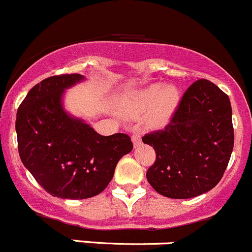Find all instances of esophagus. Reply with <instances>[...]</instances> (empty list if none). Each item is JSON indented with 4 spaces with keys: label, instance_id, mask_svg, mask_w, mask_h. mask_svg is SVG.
<instances>
[{
    "label": "esophagus",
    "instance_id": "obj_1",
    "mask_svg": "<svg viewBox=\"0 0 252 252\" xmlns=\"http://www.w3.org/2000/svg\"><path fill=\"white\" fill-rule=\"evenodd\" d=\"M131 140H133L134 146H138L139 144L141 143V136L139 133H134L133 136H131Z\"/></svg>",
    "mask_w": 252,
    "mask_h": 252
}]
</instances>
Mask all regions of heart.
<instances>
[{
  "label": "heart",
  "instance_id": "heart-1",
  "mask_svg": "<svg viewBox=\"0 0 252 252\" xmlns=\"http://www.w3.org/2000/svg\"><path fill=\"white\" fill-rule=\"evenodd\" d=\"M178 92L175 87H162L153 85L128 99V113L131 117H140L150 111V121L154 124H160L167 121L178 104Z\"/></svg>",
  "mask_w": 252,
  "mask_h": 252
}]
</instances>
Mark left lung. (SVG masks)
I'll return each mask as SVG.
<instances>
[{
    "label": "left lung",
    "instance_id": "left-lung-1",
    "mask_svg": "<svg viewBox=\"0 0 252 252\" xmlns=\"http://www.w3.org/2000/svg\"><path fill=\"white\" fill-rule=\"evenodd\" d=\"M156 160L146 178L168 198L186 199L211 191L223 177L234 148L228 94L206 79L183 94L167 126L143 136Z\"/></svg>",
    "mask_w": 252,
    "mask_h": 252
}]
</instances>
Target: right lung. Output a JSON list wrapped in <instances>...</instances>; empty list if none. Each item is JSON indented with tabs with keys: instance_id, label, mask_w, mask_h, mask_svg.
<instances>
[{
	"instance_id": "right-lung-1",
	"label": "right lung",
	"mask_w": 252,
	"mask_h": 252,
	"mask_svg": "<svg viewBox=\"0 0 252 252\" xmlns=\"http://www.w3.org/2000/svg\"><path fill=\"white\" fill-rule=\"evenodd\" d=\"M82 79L79 74L48 77L28 92L17 111L19 158L36 182L60 198L99 194L122 156L133 150L126 134L99 135L63 109L64 90Z\"/></svg>"
}]
</instances>
